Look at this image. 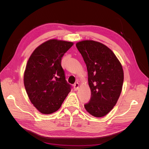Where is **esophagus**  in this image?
Wrapping results in <instances>:
<instances>
[{
	"label": "esophagus",
	"instance_id": "1",
	"mask_svg": "<svg viewBox=\"0 0 149 149\" xmlns=\"http://www.w3.org/2000/svg\"><path fill=\"white\" fill-rule=\"evenodd\" d=\"M79 88V83H76L74 84V91H77Z\"/></svg>",
	"mask_w": 149,
	"mask_h": 149
}]
</instances>
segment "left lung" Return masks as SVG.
<instances>
[{"mask_svg":"<svg viewBox=\"0 0 149 149\" xmlns=\"http://www.w3.org/2000/svg\"><path fill=\"white\" fill-rule=\"evenodd\" d=\"M86 65L91 96L84 107L96 118L107 114L116 104L123 88L124 71L122 65L105 45L93 40L76 44Z\"/></svg>","mask_w":149,"mask_h":149,"instance_id":"left-lung-1","label":"left lung"}]
</instances>
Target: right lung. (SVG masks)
<instances>
[{
    "mask_svg": "<svg viewBox=\"0 0 149 149\" xmlns=\"http://www.w3.org/2000/svg\"><path fill=\"white\" fill-rule=\"evenodd\" d=\"M73 45L56 39L43 43L31 53L25 68L24 83L31 102L44 114L60 109L71 85L65 79L61 58Z\"/></svg>",
    "mask_w": 149,
    "mask_h": 149,
    "instance_id": "add662e5",
    "label": "right lung"
}]
</instances>
